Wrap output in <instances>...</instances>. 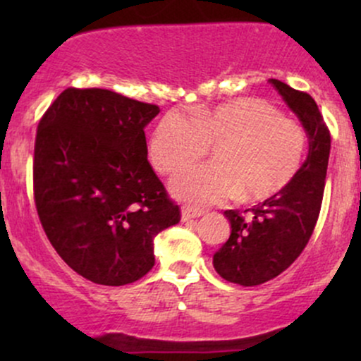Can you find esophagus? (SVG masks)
Masks as SVG:
<instances>
[{
    "label": "esophagus",
    "mask_w": 361,
    "mask_h": 361,
    "mask_svg": "<svg viewBox=\"0 0 361 361\" xmlns=\"http://www.w3.org/2000/svg\"><path fill=\"white\" fill-rule=\"evenodd\" d=\"M205 212H207L205 209H198V207L185 205L183 209H181V221H183V222L192 221V219H197V217H202V215H205Z\"/></svg>",
    "instance_id": "esophagus-1"
}]
</instances>
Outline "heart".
<instances>
[{"label": "heart", "instance_id": "obj_1", "mask_svg": "<svg viewBox=\"0 0 361 361\" xmlns=\"http://www.w3.org/2000/svg\"><path fill=\"white\" fill-rule=\"evenodd\" d=\"M214 146V164L193 168L171 183L178 198L219 204L239 197L259 202L283 190L299 173L307 139L304 128L258 98H241L192 118L171 110L157 122L149 156L164 175L190 168Z\"/></svg>", "mask_w": 361, "mask_h": 361}]
</instances>
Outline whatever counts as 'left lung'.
Wrapping results in <instances>:
<instances>
[{"label":"left lung","mask_w":361,"mask_h":361,"mask_svg":"<svg viewBox=\"0 0 361 361\" xmlns=\"http://www.w3.org/2000/svg\"><path fill=\"white\" fill-rule=\"evenodd\" d=\"M304 126L309 154L293 180L252 209L226 210L229 239L214 255V268L224 280L255 287L285 271L307 246L324 195L331 134L317 103L305 91L270 80Z\"/></svg>","instance_id":"1"}]
</instances>
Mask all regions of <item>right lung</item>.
<instances>
[{
  "label": "right lung",
  "instance_id": "1",
  "mask_svg": "<svg viewBox=\"0 0 361 361\" xmlns=\"http://www.w3.org/2000/svg\"><path fill=\"white\" fill-rule=\"evenodd\" d=\"M152 103L102 88H68L40 118L34 200L45 235L78 275L120 287L154 267L156 234L180 222L147 161Z\"/></svg>",
  "mask_w": 361,
  "mask_h": 361
}]
</instances>
